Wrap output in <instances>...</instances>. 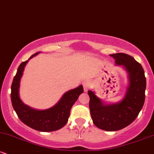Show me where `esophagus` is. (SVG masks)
<instances>
[{"instance_id": "34e87169", "label": "esophagus", "mask_w": 154, "mask_h": 154, "mask_svg": "<svg viewBox=\"0 0 154 154\" xmlns=\"http://www.w3.org/2000/svg\"><path fill=\"white\" fill-rule=\"evenodd\" d=\"M83 88H84V91L87 92L88 90L91 89L92 87V83L90 82L89 80H85V82H83Z\"/></svg>"}]
</instances>
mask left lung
I'll return each mask as SVG.
<instances>
[{
	"instance_id": "8db88e82",
	"label": "left lung",
	"mask_w": 154,
	"mask_h": 154,
	"mask_svg": "<svg viewBox=\"0 0 154 154\" xmlns=\"http://www.w3.org/2000/svg\"><path fill=\"white\" fill-rule=\"evenodd\" d=\"M110 56L128 72L130 85L125 97L120 103L104 105L93 91H88V93L94 125L101 130L116 131L126 128L138 116L145 102L146 79L141 64L131 56L123 53Z\"/></svg>"
}]
</instances>
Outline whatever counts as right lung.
Returning <instances> with one entry per match:
<instances>
[{
  "mask_svg": "<svg viewBox=\"0 0 154 154\" xmlns=\"http://www.w3.org/2000/svg\"><path fill=\"white\" fill-rule=\"evenodd\" d=\"M39 53L32 55L29 59ZM27 61H24L19 65L12 82L11 98L14 109L23 123L35 130L52 132L59 130L67 123L72 106L78 99L79 95L84 91L82 85L66 92L59 103L51 109L43 111L32 109L24 104L19 95L20 79Z\"/></svg>",
  "mask_w": 154,
  "mask_h": 154,
  "instance_id": "1",
  "label": "right lung"
}]
</instances>
